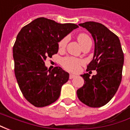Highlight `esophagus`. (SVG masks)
I'll return each mask as SVG.
<instances>
[{
	"instance_id": "esophagus-1",
	"label": "esophagus",
	"mask_w": 130,
	"mask_h": 130,
	"mask_svg": "<svg viewBox=\"0 0 130 130\" xmlns=\"http://www.w3.org/2000/svg\"><path fill=\"white\" fill-rule=\"evenodd\" d=\"M75 76H76L75 75H74V74H70V76H69V78H70V79H73V78H74Z\"/></svg>"
}]
</instances>
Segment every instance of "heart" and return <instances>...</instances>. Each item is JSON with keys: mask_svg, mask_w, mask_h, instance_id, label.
<instances>
[{"mask_svg": "<svg viewBox=\"0 0 130 130\" xmlns=\"http://www.w3.org/2000/svg\"><path fill=\"white\" fill-rule=\"evenodd\" d=\"M68 41V37H65L58 42V47L60 49H63L67 44ZM78 41L82 46L88 42L91 41L90 37L86 33H81L78 35ZM60 64L66 70L71 72H77L80 70V68L83 64L84 61L81 59L76 58L74 57L66 56L61 59Z\"/></svg>", "mask_w": 130, "mask_h": 130, "instance_id": "1", "label": "heart"}]
</instances>
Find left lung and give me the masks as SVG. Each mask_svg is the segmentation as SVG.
<instances>
[{
    "label": "left lung",
    "instance_id": "8db88e82",
    "mask_svg": "<svg viewBox=\"0 0 130 130\" xmlns=\"http://www.w3.org/2000/svg\"><path fill=\"white\" fill-rule=\"evenodd\" d=\"M91 33L95 41L93 59L86 71L96 70L90 77L88 73L82 75L84 84L76 91L82 103L90 107H101L114 96L122 79L124 54L117 35L103 24L87 21L79 24Z\"/></svg>",
    "mask_w": 130,
    "mask_h": 130
}]
</instances>
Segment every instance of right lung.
<instances>
[{"instance_id": "1", "label": "right lung", "mask_w": 130, "mask_h": 130, "mask_svg": "<svg viewBox=\"0 0 130 130\" xmlns=\"http://www.w3.org/2000/svg\"><path fill=\"white\" fill-rule=\"evenodd\" d=\"M78 27L40 17L23 27L17 35L13 46L14 74L23 95L35 106H48L59 98L69 74L60 67L48 70L44 60L57 54L58 42Z\"/></svg>"}]
</instances>
